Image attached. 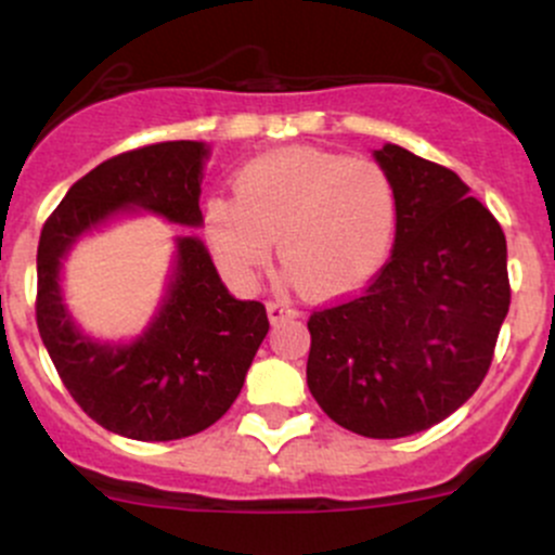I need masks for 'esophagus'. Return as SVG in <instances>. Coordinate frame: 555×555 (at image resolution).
<instances>
[{
  "label": "esophagus",
  "mask_w": 555,
  "mask_h": 555,
  "mask_svg": "<svg viewBox=\"0 0 555 555\" xmlns=\"http://www.w3.org/2000/svg\"><path fill=\"white\" fill-rule=\"evenodd\" d=\"M300 313H297V308L293 302L287 300H271L268 302V319H271V324H282V322H289V319H297Z\"/></svg>",
  "instance_id": "1"
}]
</instances>
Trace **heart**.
Here are the masks:
<instances>
[{
	"label": "heart",
	"mask_w": 555,
	"mask_h": 555,
	"mask_svg": "<svg viewBox=\"0 0 555 555\" xmlns=\"http://www.w3.org/2000/svg\"><path fill=\"white\" fill-rule=\"evenodd\" d=\"M233 194L207 202L204 233L220 268L242 282L255 279L276 242L302 295H348L380 271L393 247L396 189L375 162L273 151L238 170Z\"/></svg>",
	"instance_id": "heart-1"
}]
</instances>
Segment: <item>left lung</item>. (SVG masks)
Listing matches in <instances>:
<instances>
[{
  "mask_svg": "<svg viewBox=\"0 0 555 555\" xmlns=\"http://www.w3.org/2000/svg\"><path fill=\"white\" fill-rule=\"evenodd\" d=\"M396 189V242L364 293L308 319V388L343 428L420 434L465 404L508 317L505 233L447 167L401 145L372 151Z\"/></svg>",
  "mask_w": 555,
  "mask_h": 555,
  "instance_id": "left-lung-1",
  "label": "left lung"
}]
</instances>
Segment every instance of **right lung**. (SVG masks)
Listing matches in <instances>:
<instances>
[{
	"label": "right lung",
	"mask_w": 555,
	"mask_h": 555,
	"mask_svg": "<svg viewBox=\"0 0 555 555\" xmlns=\"http://www.w3.org/2000/svg\"><path fill=\"white\" fill-rule=\"evenodd\" d=\"M207 159L202 140L114 156L68 189L39 236L37 324L47 353L81 410L127 439H185L218 423L268 335L266 306L229 293L199 236H175L165 297L145 330L132 340H98L68 311L63 260L79 238L125 215L202 229Z\"/></svg>",
	"instance_id": "right-lung-1"
}]
</instances>
